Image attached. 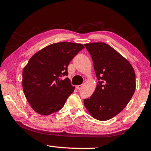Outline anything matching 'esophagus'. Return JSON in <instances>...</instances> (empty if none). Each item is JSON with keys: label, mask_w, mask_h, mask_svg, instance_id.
<instances>
[{"label": "esophagus", "mask_w": 151, "mask_h": 151, "mask_svg": "<svg viewBox=\"0 0 151 151\" xmlns=\"http://www.w3.org/2000/svg\"><path fill=\"white\" fill-rule=\"evenodd\" d=\"M82 87H83V85H77L76 86V88L78 89V90H80V89L82 88Z\"/></svg>", "instance_id": "1"}]
</instances>
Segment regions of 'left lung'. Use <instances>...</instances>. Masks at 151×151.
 I'll return each mask as SVG.
<instances>
[{"label": "left lung", "instance_id": "8db88e82", "mask_svg": "<svg viewBox=\"0 0 151 151\" xmlns=\"http://www.w3.org/2000/svg\"><path fill=\"white\" fill-rule=\"evenodd\" d=\"M91 55L99 81L90 98L84 100L93 118L107 121L121 112L136 88L134 70L126 58L104 42L85 45Z\"/></svg>", "mask_w": 151, "mask_h": 151}]
</instances>
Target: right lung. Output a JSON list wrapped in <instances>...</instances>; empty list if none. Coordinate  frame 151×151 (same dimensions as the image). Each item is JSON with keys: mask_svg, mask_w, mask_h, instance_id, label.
<instances>
[{"mask_svg": "<svg viewBox=\"0 0 151 151\" xmlns=\"http://www.w3.org/2000/svg\"><path fill=\"white\" fill-rule=\"evenodd\" d=\"M84 46L61 42L42 48L30 58L22 72V88L27 100L37 113L48 115L65 105L75 87L67 67Z\"/></svg>", "mask_w": 151, "mask_h": 151, "instance_id": "right-lung-1", "label": "right lung"}]
</instances>
